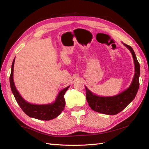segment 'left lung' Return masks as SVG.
I'll return each mask as SVG.
<instances>
[{"instance_id": "obj_1", "label": "left lung", "mask_w": 149, "mask_h": 149, "mask_svg": "<svg viewBox=\"0 0 149 149\" xmlns=\"http://www.w3.org/2000/svg\"><path fill=\"white\" fill-rule=\"evenodd\" d=\"M131 53L135 66V73L130 86L116 96L104 97L92 93L85 86L86 100L88 104L94 111L107 115H116L124 109L136 97L139 88L140 65L136 54L131 47L123 43Z\"/></svg>"}]
</instances>
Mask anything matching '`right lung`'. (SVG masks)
<instances>
[{"label":"right lung","mask_w":149,"mask_h":149,"mask_svg":"<svg viewBox=\"0 0 149 149\" xmlns=\"http://www.w3.org/2000/svg\"><path fill=\"white\" fill-rule=\"evenodd\" d=\"M14 63L15 58L13 59L12 64L10 84L12 92L21 109L26 115L32 118L43 120H49L56 118L64 109L65 106L64 95L68 89L70 88V86L60 91L56 96L55 101L52 103L46 104H35L30 103L22 97L19 92L16 89L13 78Z\"/></svg>","instance_id":"add662e5"}]
</instances>
